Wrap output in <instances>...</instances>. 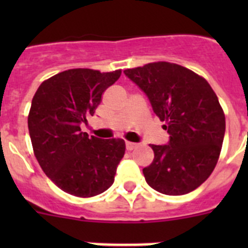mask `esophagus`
<instances>
[{"mask_svg": "<svg viewBox=\"0 0 248 248\" xmlns=\"http://www.w3.org/2000/svg\"><path fill=\"white\" fill-rule=\"evenodd\" d=\"M137 146H138L137 143H131V141H126V143H125L126 150H129V151L134 150V149L137 148Z\"/></svg>", "mask_w": 248, "mask_h": 248, "instance_id": "obj_1", "label": "esophagus"}]
</instances>
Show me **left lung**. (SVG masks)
<instances>
[{"instance_id": "8db88e82", "label": "left lung", "mask_w": 248, "mask_h": 248, "mask_svg": "<svg viewBox=\"0 0 248 248\" xmlns=\"http://www.w3.org/2000/svg\"><path fill=\"white\" fill-rule=\"evenodd\" d=\"M124 74L145 93L168 130L165 145H154V160L143 169L150 187L165 195H184L214 171L225 137V114L210 84L183 65L149 63Z\"/></svg>"}]
</instances>
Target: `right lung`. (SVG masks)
<instances>
[{"label": "right lung", "instance_id": "right-lung-1", "mask_svg": "<svg viewBox=\"0 0 248 248\" xmlns=\"http://www.w3.org/2000/svg\"><path fill=\"white\" fill-rule=\"evenodd\" d=\"M120 74L83 68L61 72L39 85L32 99L28 130L34 155L45 174L67 194L91 198L113 185L125 141L89 138L80 124L94 115L102 94Z\"/></svg>", "mask_w": 248, "mask_h": 248}]
</instances>
